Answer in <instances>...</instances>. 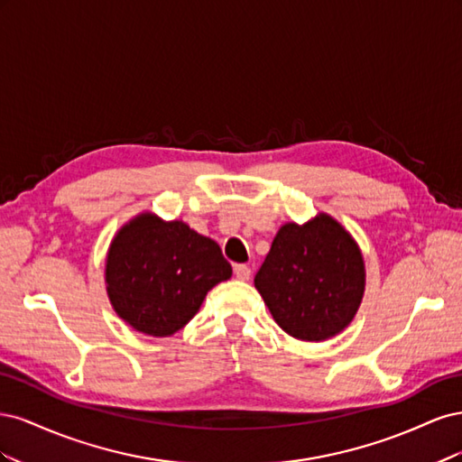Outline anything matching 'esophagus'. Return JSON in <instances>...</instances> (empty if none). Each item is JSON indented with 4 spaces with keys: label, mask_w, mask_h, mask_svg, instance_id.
Here are the masks:
<instances>
[{
    "label": "esophagus",
    "mask_w": 462,
    "mask_h": 462,
    "mask_svg": "<svg viewBox=\"0 0 462 462\" xmlns=\"http://www.w3.org/2000/svg\"><path fill=\"white\" fill-rule=\"evenodd\" d=\"M233 270H235V277L241 279V282H248L250 279V268L246 263H236Z\"/></svg>",
    "instance_id": "obj_1"
}]
</instances>
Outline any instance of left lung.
Listing matches in <instances>:
<instances>
[{
	"instance_id": "obj_1",
	"label": "left lung",
	"mask_w": 462,
	"mask_h": 462,
	"mask_svg": "<svg viewBox=\"0 0 462 462\" xmlns=\"http://www.w3.org/2000/svg\"><path fill=\"white\" fill-rule=\"evenodd\" d=\"M254 287L277 326L300 341H326L348 328L365 297L360 246L341 223L319 212L279 227Z\"/></svg>"
}]
</instances>
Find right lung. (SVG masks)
<instances>
[{"instance_id":"1","label":"right lung","mask_w":462,"mask_h":462,"mask_svg":"<svg viewBox=\"0 0 462 462\" xmlns=\"http://www.w3.org/2000/svg\"><path fill=\"white\" fill-rule=\"evenodd\" d=\"M231 273L216 241L180 219L143 212L111 239L106 291L125 324L152 337H170L200 310L208 291Z\"/></svg>"}]
</instances>
